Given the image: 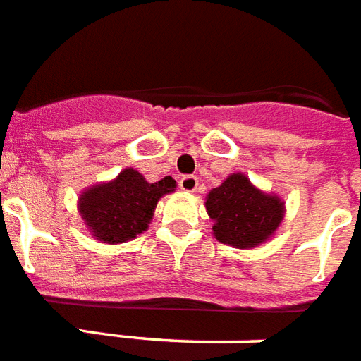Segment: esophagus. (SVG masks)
<instances>
[{
    "label": "esophagus",
    "mask_w": 361,
    "mask_h": 361,
    "mask_svg": "<svg viewBox=\"0 0 361 361\" xmlns=\"http://www.w3.org/2000/svg\"><path fill=\"white\" fill-rule=\"evenodd\" d=\"M197 177H194V175H184L180 180H178V186H180V190L183 192H186V194H194L195 190H197Z\"/></svg>",
    "instance_id": "esophagus-1"
}]
</instances>
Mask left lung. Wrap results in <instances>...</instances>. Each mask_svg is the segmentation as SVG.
<instances>
[{"label":"left lung","instance_id":"8db88e82","mask_svg":"<svg viewBox=\"0 0 361 361\" xmlns=\"http://www.w3.org/2000/svg\"><path fill=\"white\" fill-rule=\"evenodd\" d=\"M204 209L216 240L238 250H252L270 240L285 216L278 194L257 188L244 173H231L204 197Z\"/></svg>","mask_w":361,"mask_h":361}]
</instances>
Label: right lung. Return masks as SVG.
I'll return each instance as SVG.
<instances>
[{
    "mask_svg": "<svg viewBox=\"0 0 361 361\" xmlns=\"http://www.w3.org/2000/svg\"><path fill=\"white\" fill-rule=\"evenodd\" d=\"M175 178L149 183L134 167H125L111 180L89 186L78 197V212L93 238L123 244L149 229L160 197L173 194Z\"/></svg>",
    "mask_w": 361,
    "mask_h": 361,
    "instance_id": "1",
    "label": "right lung"
}]
</instances>
